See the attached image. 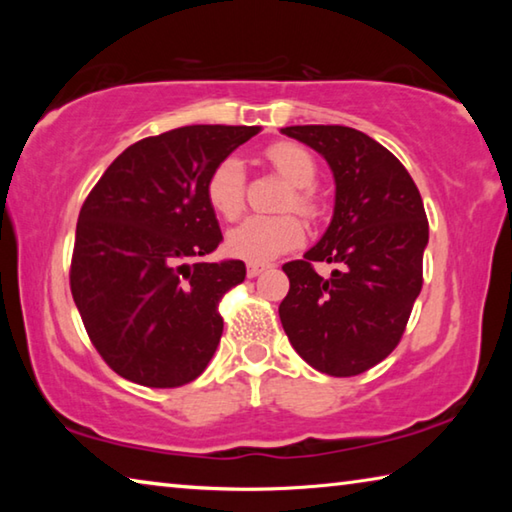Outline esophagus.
Returning a JSON list of instances; mask_svg holds the SVG:
<instances>
[{"label": "esophagus", "instance_id": "34e87169", "mask_svg": "<svg viewBox=\"0 0 512 512\" xmlns=\"http://www.w3.org/2000/svg\"><path fill=\"white\" fill-rule=\"evenodd\" d=\"M268 268V264H259V262H248V266H246V273H248V277H257L259 273H264Z\"/></svg>", "mask_w": 512, "mask_h": 512}]
</instances>
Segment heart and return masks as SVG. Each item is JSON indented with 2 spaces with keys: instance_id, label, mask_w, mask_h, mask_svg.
I'll list each match as a JSON object with an SVG mask.
<instances>
[{
  "instance_id": "1",
  "label": "heart",
  "mask_w": 512,
  "mask_h": 512,
  "mask_svg": "<svg viewBox=\"0 0 512 512\" xmlns=\"http://www.w3.org/2000/svg\"><path fill=\"white\" fill-rule=\"evenodd\" d=\"M266 160L291 185L284 207H296L298 212L314 216L318 203L311 185L316 183L318 169L311 153L293 142H277L266 149ZM205 196L216 214L228 221L237 219L244 210L246 196V171L239 158L228 155L216 164L207 178ZM302 237H305V228L293 214L248 216L228 232L225 248L230 255L248 259V262H268L300 246Z\"/></svg>"
}]
</instances>
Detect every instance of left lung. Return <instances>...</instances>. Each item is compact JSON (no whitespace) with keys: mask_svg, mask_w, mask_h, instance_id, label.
Listing matches in <instances>:
<instances>
[{"mask_svg":"<svg viewBox=\"0 0 512 512\" xmlns=\"http://www.w3.org/2000/svg\"><path fill=\"white\" fill-rule=\"evenodd\" d=\"M334 173V216L305 257L287 262L280 305L289 341L311 368L354 377L400 343L422 289L429 223L422 196L395 155L348 126H287ZM316 261L336 263L329 278Z\"/></svg>","mask_w":512,"mask_h":512,"instance_id":"obj_1","label":"left lung"}]
</instances>
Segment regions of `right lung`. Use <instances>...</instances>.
Returning <instances> with one entry per match:
<instances>
[{
	"label": "right lung",
	"mask_w": 512,
	"mask_h": 512,
	"mask_svg": "<svg viewBox=\"0 0 512 512\" xmlns=\"http://www.w3.org/2000/svg\"><path fill=\"white\" fill-rule=\"evenodd\" d=\"M259 126H183L144 137L94 185L76 223L69 287L94 348L128 381H194L223 334L219 300L246 264L198 262L223 241L205 185Z\"/></svg>",
	"instance_id": "obj_1"
}]
</instances>
